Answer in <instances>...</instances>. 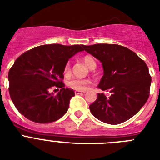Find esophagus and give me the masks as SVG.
<instances>
[{"instance_id":"obj_1","label":"esophagus","mask_w":160,"mask_h":160,"mask_svg":"<svg viewBox=\"0 0 160 160\" xmlns=\"http://www.w3.org/2000/svg\"><path fill=\"white\" fill-rule=\"evenodd\" d=\"M84 93H85V91H84V90H75V95H80V94H84Z\"/></svg>"}]
</instances>
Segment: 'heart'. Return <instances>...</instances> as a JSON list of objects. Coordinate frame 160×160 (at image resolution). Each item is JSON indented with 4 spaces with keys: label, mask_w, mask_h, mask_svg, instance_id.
I'll list each match as a JSON object with an SVG mask.
<instances>
[{
    "label": "heart",
    "mask_w": 160,
    "mask_h": 160,
    "mask_svg": "<svg viewBox=\"0 0 160 160\" xmlns=\"http://www.w3.org/2000/svg\"><path fill=\"white\" fill-rule=\"evenodd\" d=\"M83 61L87 65L90 69H95L96 66V62L95 59L90 55H85L83 57ZM71 74V67L70 64L69 62L65 65L64 67V75L65 76H69ZM90 80H81V79H75V80H70L68 83V86L71 89L76 90H86L90 85Z\"/></svg>",
    "instance_id": "obj_1"
}]
</instances>
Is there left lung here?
Returning <instances> with one entry per match:
<instances>
[{
	"label": "left lung",
	"instance_id": "8db88e82",
	"mask_svg": "<svg viewBox=\"0 0 160 160\" xmlns=\"http://www.w3.org/2000/svg\"><path fill=\"white\" fill-rule=\"evenodd\" d=\"M84 50L102 63L104 75L99 88L111 93L109 99L98 94L90 105L91 114L109 124L132 118L149 96L151 76L145 62L134 51L115 44L84 46Z\"/></svg>",
	"mask_w": 160,
	"mask_h": 160
}]
</instances>
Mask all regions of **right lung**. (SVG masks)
<instances>
[{
	"mask_svg": "<svg viewBox=\"0 0 160 160\" xmlns=\"http://www.w3.org/2000/svg\"><path fill=\"white\" fill-rule=\"evenodd\" d=\"M84 51V45L51 44L37 46L20 55L9 70V93L21 114L31 121L46 124L67 112L73 90L65 88L64 67L71 56ZM53 87L60 91L49 93Z\"/></svg>",
	"mask_w": 160,
	"mask_h": 160,
	"instance_id": "add662e5",
	"label": "right lung"
}]
</instances>
